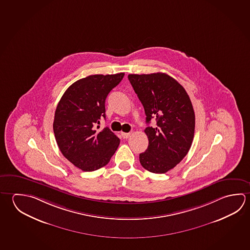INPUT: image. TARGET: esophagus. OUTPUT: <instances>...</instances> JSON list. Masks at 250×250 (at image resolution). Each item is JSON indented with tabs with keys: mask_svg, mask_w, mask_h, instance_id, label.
Masks as SVG:
<instances>
[{
	"mask_svg": "<svg viewBox=\"0 0 250 250\" xmlns=\"http://www.w3.org/2000/svg\"><path fill=\"white\" fill-rule=\"evenodd\" d=\"M121 135L123 137L124 139H128L129 137H131V132H121Z\"/></svg>",
	"mask_w": 250,
	"mask_h": 250,
	"instance_id": "34e87169",
	"label": "esophagus"
}]
</instances>
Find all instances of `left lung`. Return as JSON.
<instances>
[{"instance_id":"1","label":"left lung","mask_w":250,"mask_h":250,"mask_svg":"<svg viewBox=\"0 0 250 250\" xmlns=\"http://www.w3.org/2000/svg\"><path fill=\"white\" fill-rule=\"evenodd\" d=\"M137 96L144 107L146 122L155 119V126H147L145 133L148 146L140 154V164L146 170L164 174L175 167L192 144L195 113L184 87L164 73L129 75Z\"/></svg>"}]
</instances>
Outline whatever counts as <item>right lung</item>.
<instances>
[{"instance_id": "obj_1", "label": "right lung", "mask_w": 250, "mask_h": 250, "mask_svg": "<svg viewBox=\"0 0 250 250\" xmlns=\"http://www.w3.org/2000/svg\"><path fill=\"white\" fill-rule=\"evenodd\" d=\"M124 73L89 75L71 85L58 104L53 132L62 154L82 170L105 166L119 147L120 140L110 128L97 130L105 119V100L123 79Z\"/></svg>"}]
</instances>
